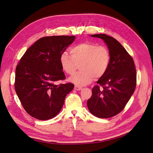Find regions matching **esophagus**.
<instances>
[{"instance_id":"esophagus-1","label":"esophagus","mask_w":153,"mask_h":153,"mask_svg":"<svg viewBox=\"0 0 153 153\" xmlns=\"http://www.w3.org/2000/svg\"><path fill=\"white\" fill-rule=\"evenodd\" d=\"M74 89L76 90H80L82 89V87H80V86H78V85H75Z\"/></svg>"}]
</instances>
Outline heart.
<instances>
[{
	"label": "heart",
	"mask_w": 153,
	"mask_h": 153,
	"mask_svg": "<svg viewBox=\"0 0 153 153\" xmlns=\"http://www.w3.org/2000/svg\"><path fill=\"white\" fill-rule=\"evenodd\" d=\"M71 56L64 52L59 57L62 70L68 75H73L80 65V71L70 78L69 81L79 86L92 82L95 76L101 77L108 70L111 54L108 49L94 42H85L70 48Z\"/></svg>",
	"instance_id": "b5f03b06"
}]
</instances>
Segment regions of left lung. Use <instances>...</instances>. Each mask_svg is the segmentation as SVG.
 Listing matches in <instances>:
<instances>
[{
  "mask_svg": "<svg viewBox=\"0 0 153 153\" xmlns=\"http://www.w3.org/2000/svg\"><path fill=\"white\" fill-rule=\"evenodd\" d=\"M102 39L107 45L111 61L106 73L92 88V95L87 101L91 114L97 117L107 119L120 113L136 87V71L132 58L120 42L105 34H91Z\"/></svg>",
  "mask_w": 153,
  "mask_h": 153,
  "instance_id": "1",
  "label": "left lung"
}]
</instances>
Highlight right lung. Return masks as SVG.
<instances>
[{"instance_id":"add662e5","label":"right lung","mask_w":153,"mask_h":153,"mask_svg":"<svg viewBox=\"0 0 153 153\" xmlns=\"http://www.w3.org/2000/svg\"><path fill=\"white\" fill-rule=\"evenodd\" d=\"M75 36H53L40 38L29 47L16 69L15 90L25 111L45 120L60 112L66 95L74 88L69 83L56 85L65 75L59 57Z\"/></svg>"}]
</instances>
